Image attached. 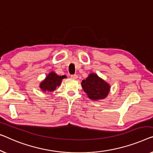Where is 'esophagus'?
<instances>
[{
  "instance_id": "1",
  "label": "esophagus",
  "mask_w": 153,
  "mask_h": 153,
  "mask_svg": "<svg viewBox=\"0 0 153 153\" xmlns=\"http://www.w3.org/2000/svg\"><path fill=\"white\" fill-rule=\"evenodd\" d=\"M71 77L72 79H76L77 78V75H71Z\"/></svg>"
}]
</instances>
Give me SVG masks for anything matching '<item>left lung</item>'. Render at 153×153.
I'll return each instance as SVG.
<instances>
[{"label":"left lung","instance_id":"1","mask_svg":"<svg viewBox=\"0 0 153 153\" xmlns=\"http://www.w3.org/2000/svg\"><path fill=\"white\" fill-rule=\"evenodd\" d=\"M81 84L88 98L93 101L105 99L111 90L110 84L93 73L82 80Z\"/></svg>","mask_w":153,"mask_h":153}]
</instances>
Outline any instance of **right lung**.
Wrapping results in <instances>:
<instances>
[{
    "mask_svg": "<svg viewBox=\"0 0 153 153\" xmlns=\"http://www.w3.org/2000/svg\"><path fill=\"white\" fill-rule=\"evenodd\" d=\"M67 77L65 76H60L54 71H51L46 77L40 83V88L44 93L52 92L60 86L64 78Z\"/></svg>",
    "mask_w": 153,
    "mask_h": 153,
    "instance_id": "add662e5",
    "label": "right lung"
}]
</instances>
